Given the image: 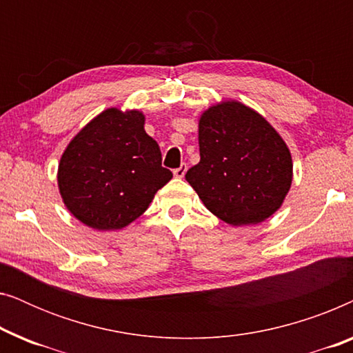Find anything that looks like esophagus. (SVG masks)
Returning a JSON list of instances; mask_svg holds the SVG:
<instances>
[{
    "label": "esophagus",
    "mask_w": 353,
    "mask_h": 353,
    "mask_svg": "<svg viewBox=\"0 0 353 353\" xmlns=\"http://www.w3.org/2000/svg\"><path fill=\"white\" fill-rule=\"evenodd\" d=\"M186 170H188L186 163H181L180 167H178V168H175V170H173V175H175L176 178H183V176H185Z\"/></svg>",
    "instance_id": "obj_1"
}]
</instances>
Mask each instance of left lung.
Returning <instances> with one entry per match:
<instances>
[{"label": "left lung", "mask_w": 353, "mask_h": 353, "mask_svg": "<svg viewBox=\"0 0 353 353\" xmlns=\"http://www.w3.org/2000/svg\"><path fill=\"white\" fill-rule=\"evenodd\" d=\"M199 154L186 181L228 225L262 223L291 190L288 144L263 115L239 101H221L201 114Z\"/></svg>", "instance_id": "obj_1"}]
</instances>
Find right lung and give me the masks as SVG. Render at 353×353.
<instances>
[{"instance_id":"add662e5","label":"right lung","mask_w":353,"mask_h":353,"mask_svg":"<svg viewBox=\"0 0 353 353\" xmlns=\"http://www.w3.org/2000/svg\"><path fill=\"white\" fill-rule=\"evenodd\" d=\"M141 110L109 108L67 144L57 186L67 210L93 230H122L141 216L172 180Z\"/></svg>"}]
</instances>
